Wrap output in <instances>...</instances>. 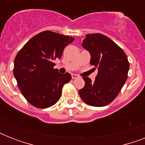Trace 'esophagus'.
<instances>
[{
	"instance_id": "1",
	"label": "esophagus",
	"mask_w": 145,
	"mask_h": 145,
	"mask_svg": "<svg viewBox=\"0 0 145 145\" xmlns=\"http://www.w3.org/2000/svg\"><path fill=\"white\" fill-rule=\"evenodd\" d=\"M71 77H72V79H77V78L79 77V76L77 74H71Z\"/></svg>"
}]
</instances>
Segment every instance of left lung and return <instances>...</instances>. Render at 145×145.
I'll return each mask as SVG.
<instances>
[{
	"label": "left lung",
	"instance_id": "1",
	"mask_svg": "<svg viewBox=\"0 0 145 145\" xmlns=\"http://www.w3.org/2000/svg\"><path fill=\"white\" fill-rule=\"evenodd\" d=\"M82 46L90 53V64L98 69V74L94 82L83 77L85 86L80 89V96L89 105H107L118 95L127 80L129 68L127 56L112 40L99 33L87 34Z\"/></svg>",
	"mask_w": 145,
	"mask_h": 145
}]
</instances>
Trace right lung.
<instances>
[{
	"instance_id": "right-lung-1",
	"label": "right lung",
	"mask_w": 145,
	"mask_h": 145,
	"mask_svg": "<svg viewBox=\"0 0 145 145\" xmlns=\"http://www.w3.org/2000/svg\"><path fill=\"white\" fill-rule=\"evenodd\" d=\"M74 38L45 31L26 43L14 60L13 74L22 94L38 108H47L59 101L62 87L71 80L69 73L60 74L53 62L60 59Z\"/></svg>"
}]
</instances>
